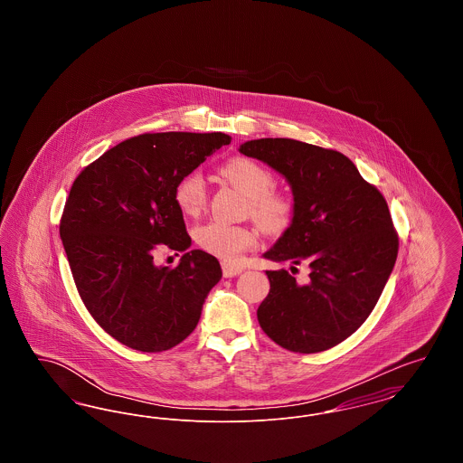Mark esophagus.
Segmentation results:
<instances>
[{"label":"esophagus","mask_w":463,"mask_h":463,"mask_svg":"<svg viewBox=\"0 0 463 463\" xmlns=\"http://www.w3.org/2000/svg\"><path fill=\"white\" fill-rule=\"evenodd\" d=\"M242 270H244V267H242V265L231 264V262H222V272H223V276H225V278H234V276L241 274Z\"/></svg>","instance_id":"34e87169"}]
</instances>
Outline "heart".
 <instances>
[{"label": "heart", "instance_id": "1", "mask_svg": "<svg viewBox=\"0 0 463 463\" xmlns=\"http://www.w3.org/2000/svg\"><path fill=\"white\" fill-rule=\"evenodd\" d=\"M221 175L248 198V213L267 232L285 231L293 219V199L274 189V174L255 159L236 156L222 163ZM175 203L187 217H196L206 204V184L199 172L182 176L175 185ZM199 248L225 262L238 260L246 250H251L259 234L248 225H229L208 222L194 232Z\"/></svg>", "mask_w": 463, "mask_h": 463}]
</instances>
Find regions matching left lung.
I'll return each instance as SVG.
<instances>
[{
    "instance_id": "8db88e82",
    "label": "left lung",
    "mask_w": 463,
    "mask_h": 463,
    "mask_svg": "<svg viewBox=\"0 0 463 463\" xmlns=\"http://www.w3.org/2000/svg\"><path fill=\"white\" fill-rule=\"evenodd\" d=\"M240 153L279 172L293 193L291 223L265 259L308 265L304 285L285 269L265 272L270 289L259 323L291 353L331 349L368 319L396 264L399 240L387 201L333 149L259 138Z\"/></svg>"
}]
</instances>
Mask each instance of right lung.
Wrapping results in <instances>:
<instances>
[{
    "instance_id": "right-lung-1",
    "label": "right lung",
    "mask_w": 463,
    "mask_h": 463,
    "mask_svg": "<svg viewBox=\"0 0 463 463\" xmlns=\"http://www.w3.org/2000/svg\"><path fill=\"white\" fill-rule=\"evenodd\" d=\"M231 144L225 133H144L76 176L61 219V240L91 317L123 345L168 351L198 325L219 260L191 250L176 268L154 264L165 243L185 250L191 238L175 203L176 182Z\"/></svg>"
}]
</instances>
